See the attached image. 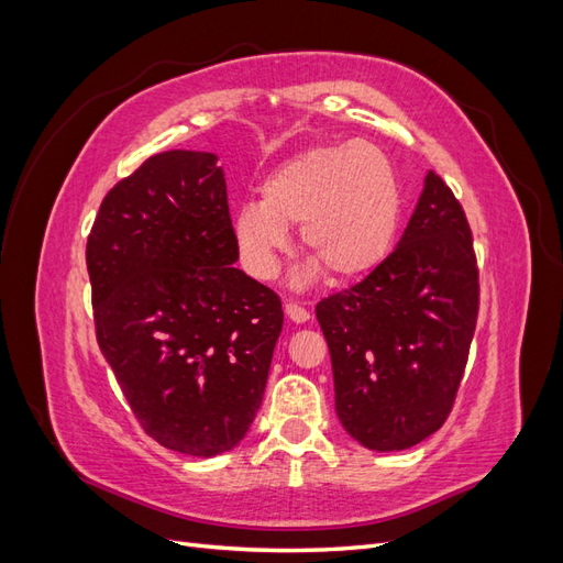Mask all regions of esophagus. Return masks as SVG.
Instances as JSON below:
<instances>
[{
  "label": "esophagus",
  "instance_id": "34e87169",
  "mask_svg": "<svg viewBox=\"0 0 563 563\" xmlns=\"http://www.w3.org/2000/svg\"><path fill=\"white\" fill-rule=\"evenodd\" d=\"M284 310H286V317L291 319V321H296V323H305L310 319V310H305L302 305H298V302H294V300H288L286 305H284Z\"/></svg>",
  "mask_w": 563,
  "mask_h": 563
}]
</instances>
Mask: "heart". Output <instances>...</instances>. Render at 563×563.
Masks as SVG:
<instances>
[{
    "label": "heart",
    "mask_w": 563,
    "mask_h": 563,
    "mask_svg": "<svg viewBox=\"0 0 563 563\" xmlns=\"http://www.w3.org/2000/svg\"><path fill=\"white\" fill-rule=\"evenodd\" d=\"M397 168L373 143L317 145L282 162L261 183V201H244L234 216V242L255 279H272L288 230L312 255L305 275L323 267L338 282L376 269L401 223Z\"/></svg>",
    "instance_id": "1"
}]
</instances>
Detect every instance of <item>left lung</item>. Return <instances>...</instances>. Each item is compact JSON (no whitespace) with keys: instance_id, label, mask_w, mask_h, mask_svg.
<instances>
[{"instance_id":"8db88e82","label":"left lung","mask_w":563,"mask_h":563,"mask_svg":"<svg viewBox=\"0 0 563 563\" xmlns=\"http://www.w3.org/2000/svg\"><path fill=\"white\" fill-rule=\"evenodd\" d=\"M335 413L371 451H404L449 418L479 312L472 230L434 172L397 249L347 291L317 305Z\"/></svg>"}]
</instances>
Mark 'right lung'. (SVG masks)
<instances>
[{
    "label": "right lung",
    "instance_id": "obj_1",
    "mask_svg": "<svg viewBox=\"0 0 563 563\" xmlns=\"http://www.w3.org/2000/svg\"><path fill=\"white\" fill-rule=\"evenodd\" d=\"M213 152L168 150L106 195L87 242L100 352L143 430L213 457L258 413L282 300L240 267Z\"/></svg>",
    "mask_w": 563,
    "mask_h": 563
}]
</instances>
